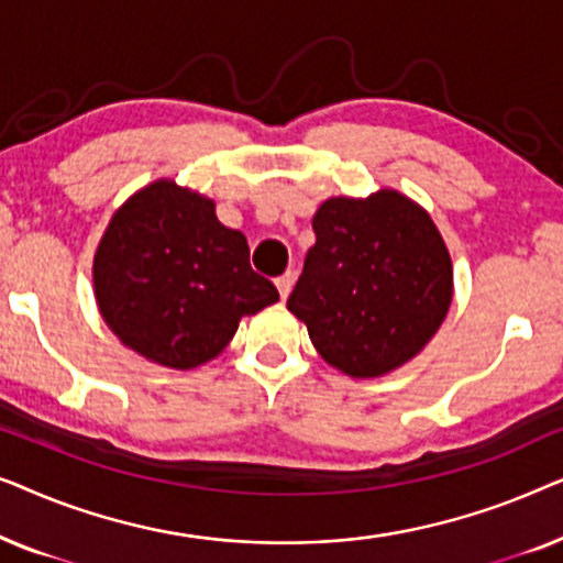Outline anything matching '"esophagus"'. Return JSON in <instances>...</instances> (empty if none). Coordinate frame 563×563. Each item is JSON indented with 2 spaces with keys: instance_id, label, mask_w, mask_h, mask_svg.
Masks as SVG:
<instances>
[{
  "instance_id": "1",
  "label": "esophagus",
  "mask_w": 563,
  "mask_h": 563,
  "mask_svg": "<svg viewBox=\"0 0 563 563\" xmlns=\"http://www.w3.org/2000/svg\"><path fill=\"white\" fill-rule=\"evenodd\" d=\"M291 287H295V274H284V276H279V279H276V289H279V295H282V299H287L289 297V291H291Z\"/></svg>"
}]
</instances>
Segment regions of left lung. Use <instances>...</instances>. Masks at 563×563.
<instances>
[{
  "mask_svg": "<svg viewBox=\"0 0 563 563\" xmlns=\"http://www.w3.org/2000/svg\"><path fill=\"white\" fill-rule=\"evenodd\" d=\"M287 310L322 358L353 379L395 372L426 349L453 299L443 235L397 189L330 197Z\"/></svg>",
  "mask_w": 563,
  "mask_h": 563,
  "instance_id": "obj_1",
  "label": "left lung"
}]
</instances>
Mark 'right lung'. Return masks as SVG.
Segmentation results:
<instances>
[{
  "label": "right lung",
  "mask_w": 563,
  "mask_h": 563,
  "mask_svg": "<svg viewBox=\"0 0 563 563\" xmlns=\"http://www.w3.org/2000/svg\"><path fill=\"white\" fill-rule=\"evenodd\" d=\"M95 297L122 345L166 368L220 356L238 322L279 299L249 264V241L214 202L174 179L137 189L97 245Z\"/></svg>",
  "instance_id": "obj_1"
}]
</instances>
